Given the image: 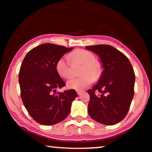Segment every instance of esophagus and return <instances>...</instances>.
Returning <instances> with one entry per match:
<instances>
[{
	"label": "esophagus",
	"instance_id": "obj_1",
	"mask_svg": "<svg viewBox=\"0 0 152 152\" xmlns=\"http://www.w3.org/2000/svg\"><path fill=\"white\" fill-rule=\"evenodd\" d=\"M76 92H77V94H78V95H80L81 94L83 93V91H77Z\"/></svg>",
	"mask_w": 152,
	"mask_h": 152
}]
</instances>
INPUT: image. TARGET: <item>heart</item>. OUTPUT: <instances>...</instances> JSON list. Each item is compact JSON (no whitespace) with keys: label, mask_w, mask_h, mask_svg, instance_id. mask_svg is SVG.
<instances>
[{"label":"heart","mask_w":152,"mask_h":152,"mask_svg":"<svg viewBox=\"0 0 152 152\" xmlns=\"http://www.w3.org/2000/svg\"><path fill=\"white\" fill-rule=\"evenodd\" d=\"M72 62H79L83 64L80 75L77 78H71L67 82V86L69 89L81 91L93 83V79L98 80L102 75L103 67L102 64L96 60L93 53L85 49H76L70 54ZM56 71L62 78H67L71 74L70 61L68 57L64 56L57 60Z\"/></svg>","instance_id":"b5f03b06"}]
</instances>
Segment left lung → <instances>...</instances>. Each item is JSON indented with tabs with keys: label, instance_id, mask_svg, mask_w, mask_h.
Segmentation results:
<instances>
[{
	"label": "left lung",
	"instance_id": "left-lung-1",
	"mask_svg": "<svg viewBox=\"0 0 152 152\" xmlns=\"http://www.w3.org/2000/svg\"><path fill=\"white\" fill-rule=\"evenodd\" d=\"M99 56L104 68L97 85L87 91L88 112L101 124L114 125L123 120L134 95L135 75L125 55L107 45L86 46Z\"/></svg>",
	"mask_w": 152,
	"mask_h": 152
}]
</instances>
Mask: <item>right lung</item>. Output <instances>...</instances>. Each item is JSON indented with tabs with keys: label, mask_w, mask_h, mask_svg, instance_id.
Returning a JSON list of instances; mask_svg holds the SVG:
<instances>
[{
	"label": "right lung",
	"mask_w": 152,
	"mask_h": 152,
	"mask_svg": "<svg viewBox=\"0 0 152 152\" xmlns=\"http://www.w3.org/2000/svg\"><path fill=\"white\" fill-rule=\"evenodd\" d=\"M72 48L51 43L30 50L19 72L21 97L31 117L46 126L61 122L70 112L72 102L78 95L74 89L56 93L66 86L55 68L60 57Z\"/></svg>",
	"instance_id": "add662e5"
}]
</instances>
